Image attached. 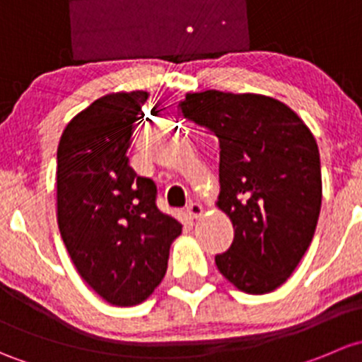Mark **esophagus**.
Here are the masks:
<instances>
[{
  "label": "esophagus",
  "instance_id": "esophagus-1",
  "mask_svg": "<svg viewBox=\"0 0 362 362\" xmlns=\"http://www.w3.org/2000/svg\"><path fill=\"white\" fill-rule=\"evenodd\" d=\"M202 212H204V207L200 206L199 202H192L186 206V214H188L192 219L200 218V216H202Z\"/></svg>",
  "mask_w": 362,
  "mask_h": 362
}]
</instances>
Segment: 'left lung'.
Returning a JSON list of instances; mask_svg holds the SVG:
<instances>
[{
    "label": "left lung",
    "mask_w": 362,
    "mask_h": 362,
    "mask_svg": "<svg viewBox=\"0 0 362 362\" xmlns=\"http://www.w3.org/2000/svg\"><path fill=\"white\" fill-rule=\"evenodd\" d=\"M180 107L219 141L216 206L232 221L233 242L216 267L240 291H274L301 262L317 226L315 137L291 107L262 94L195 92Z\"/></svg>",
    "instance_id": "obj_1"
}]
</instances>
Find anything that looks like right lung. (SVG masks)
Returning a JSON list of instances; mask_svg holds the SVG:
<instances>
[{
	"label": "right lung",
	"mask_w": 362,
	"mask_h": 362,
	"mask_svg": "<svg viewBox=\"0 0 362 362\" xmlns=\"http://www.w3.org/2000/svg\"><path fill=\"white\" fill-rule=\"evenodd\" d=\"M148 92H113L66 125L57 148V223L71 259L107 303L139 305L162 282L181 223L156 209V186L127 151Z\"/></svg>",
	"instance_id": "add662e5"
}]
</instances>
